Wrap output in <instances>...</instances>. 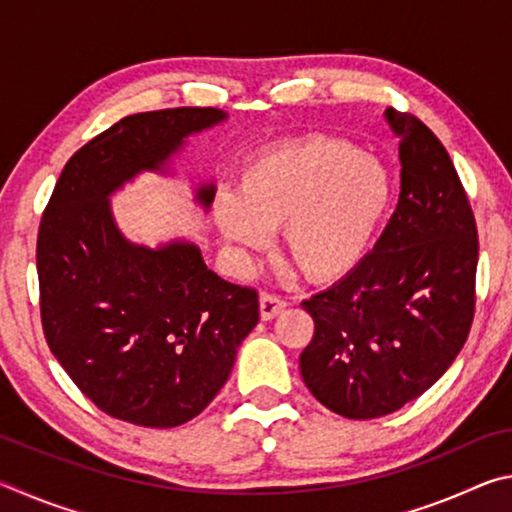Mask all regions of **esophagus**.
Listing matches in <instances>:
<instances>
[{
    "label": "esophagus",
    "mask_w": 512,
    "mask_h": 512,
    "mask_svg": "<svg viewBox=\"0 0 512 512\" xmlns=\"http://www.w3.org/2000/svg\"><path fill=\"white\" fill-rule=\"evenodd\" d=\"M284 307H287V300L275 296V293H262V298H259V316H262V320L275 318L280 311H284Z\"/></svg>",
    "instance_id": "1"
}]
</instances>
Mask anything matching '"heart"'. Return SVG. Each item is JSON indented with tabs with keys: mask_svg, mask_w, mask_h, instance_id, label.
Listing matches in <instances>:
<instances>
[{
	"mask_svg": "<svg viewBox=\"0 0 512 512\" xmlns=\"http://www.w3.org/2000/svg\"><path fill=\"white\" fill-rule=\"evenodd\" d=\"M391 201L386 169L352 146L307 140L268 149L239 173L235 194L214 203L221 235L264 250L284 228V250L309 280L354 271L375 241Z\"/></svg>",
	"mask_w": 512,
	"mask_h": 512,
	"instance_id": "obj_1",
	"label": "heart"
}]
</instances>
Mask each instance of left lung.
<instances>
[{
    "mask_svg": "<svg viewBox=\"0 0 512 512\" xmlns=\"http://www.w3.org/2000/svg\"><path fill=\"white\" fill-rule=\"evenodd\" d=\"M400 135L402 189L372 253L302 300L314 339L300 354L307 388L350 420L381 418L443 377L470 334L479 239L445 146L418 117L386 110Z\"/></svg>",
    "mask_w": 512,
    "mask_h": 512,
    "instance_id": "1",
    "label": "left lung"
}]
</instances>
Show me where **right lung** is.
Listing matches in <instances>:
<instances>
[{
    "label": "right lung",
    "instance_id": "1",
    "mask_svg": "<svg viewBox=\"0 0 512 512\" xmlns=\"http://www.w3.org/2000/svg\"><path fill=\"white\" fill-rule=\"evenodd\" d=\"M225 117L169 108L119 119L69 158L40 221L49 350L88 400L137 427H178L214 400L257 325L259 300L210 271L194 244H131L108 196L140 171H162L187 135ZM196 198L210 207L214 185Z\"/></svg>",
    "mask_w": 512,
    "mask_h": 512
}]
</instances>
